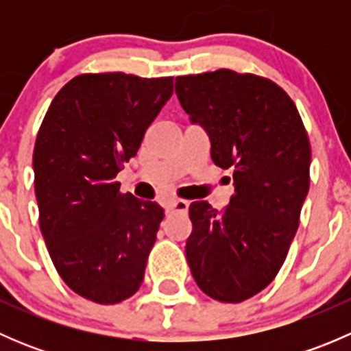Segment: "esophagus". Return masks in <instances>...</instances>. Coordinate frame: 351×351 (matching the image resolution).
<instances>
[{"instance_id":"1","label":"esophagus","mask_w":351,"mask_h":351,"mask_svg":"<svg viewBox=\"0 0 351 351\" xmlns=\"http://www.w3.org/2000/svg\"><path fill=\"white\" fill-rule=\"evenodd\" d=\"M186 210H189V202L186 200H173L169 202L168 207H166V212H168V214H175V212L185 214Z\"/></svg>"}]
</instances>
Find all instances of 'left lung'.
<instances>
[{
	"label": "left lung",
	"mask_w": 351,
	"mask_h": 351,
	"mask_svg": "<svg viewBox=\"0 0 351 351\" xmlns=\"http://www.w3.org/2000/svg\"><path fill=\"white\" fill-rule=\"evenodd\" d=\"M175 91L207 132L212 161L234 182L222 212L205 200L190 205L186 260L202 292L243 302L277 277L299 228L309 137L295 104L267 77L217 69L178 76Z\"/></svg>",
	"instance_id": "1"
}]
</instances>
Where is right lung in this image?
Wrapping results in <instances>:
<instances>
[{"label": "right lung", "instance_id": "obj_1", "mask_svg": "<svg viewBox=\"0 0 351 351\" xmlns=\"http://www.w3.org/2000/svg\"><path fill=\"white\" fill-rule=\"evenodd\" d=\"M171 95L173 77L80 74L42 120L34 149L38 224L58 274L84 299L122 302L143 284L165 210L120 193L115 176Z\"/></svg>", "mask_w": 351, "mask_h": 351}]
</instances>
